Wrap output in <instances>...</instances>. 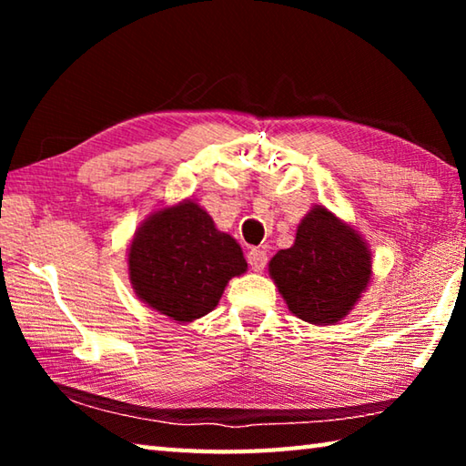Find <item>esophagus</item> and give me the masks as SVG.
I'll use <instances>...</instances> for the list:
<instances>
[{
    "label": "esophagus",
    "instance_id": "34e87169",
    "mask_svg": "<svg viewBox=\"0 0 466 466\" xmlns=\"http://www.w3.org/2000/svg\"><path fill=\"white\" fill-rule=\"evenodd\" d=\"M247 258H248V265L255 271H263L267 267V252L261 248H250Z\"/></svg>",
    "mask_w": 466,
    "mask_h": 466
}]
</instances>
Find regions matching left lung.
<instances>
[{
    "label": "left lung",
    "mask_w": 466,
    "mask_h": 466,
    "mask_svg": "<svg viewBox=\"0 0 466 466\" xmlns=\"http://www.w3.org/2000/svg\"><path fill=\"white\" fill-rule=\"evenodd\" d=\"M269 273L298 319L333 325L366 289L372 261L356 230L317 205L298 226L294 247L271 258Z\"/></svg>",
    "instance_id": "8db88e82"
}]
</instances>
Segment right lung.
<instances>
[{"instance_id": "right-lung-1", "label": "right lung", "mask_w": 466, "mask_h": 466, "mask_svg": "<svg viewBox=\"0 0 466 466\" xmlns=\"http://www.w3.org/2000/svg\"><path fill=\"white\" fill-rule=\"evenodd\" d=\"M247 271L230 234L193 201L156 211L133 238L129 279L136 294L172 320L188 322L211 312L234 275Z\"/></svg>"}]
</instances>
